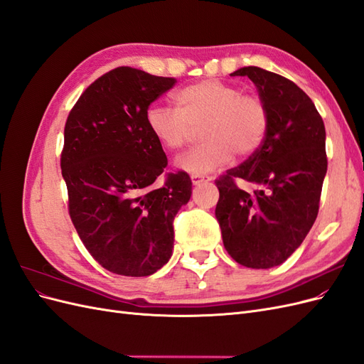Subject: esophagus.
Listing matches in <instances>:
<instances>
[{
  "instance_id": "1",
  "label": "esophagus",
  "mask_w": 364,
  "mask_h": 364,
  "mask_svg": "<svg viewBox=\"0 0 364 364\" xmlns=\"http://www.w3.org/2000/svg\"><path fill=\"white\" fill-rule=\"evenodd\" d=\"M208 181H213V178H209V176H191L193 185H200V183L208 182Z\"/></svg>"
}]
</instances>
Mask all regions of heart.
Returning <instances> with one entry per match:
<instances>
[{"instance_id": "obj_1", "label": "heart", "mask_w": 364, "mask_h": 364, "mask_svg": "<svg viewBox=\"0 0 364 364\" xmlns=\"http://www.w3.org/2000/svg\"><path fill=\"white\" fill-rule=\"evenodd\" d=\"M174 107L153 103L146 111L151 136L167 151L181 150L200 127L202 144L179 159L178 165L193 176L223 167L234 153L247 158L258 151L267 136L269 112L257 97L220 80L185 86L173 95Z\"/></svg>"}]
</instances>
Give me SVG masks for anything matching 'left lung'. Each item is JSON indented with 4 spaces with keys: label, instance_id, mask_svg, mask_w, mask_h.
Returning <instances> with one entry per match:
<instances>
[{
    "label": "left lung",
    "instance_id": "1",
    "mask_svg": "<svg viewBox=\"0 0 364 364\" xmlns=\"http://www.w3.org/2000/svg\"><path fill=\"white\" fill-rule=\"evenodd\" d=\"M230 75H246L257 86L269 130L258 151L215 181V217L230 257L270 269L302 245L317 217L328 167L325 126L311 98L285 77L258 67ZM245 183L256 190L240 189Z\"/></svg>",
    "mask_w": 364,
    "mask_h": 364
}]
</instances>
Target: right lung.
Segmentation results:
<instances>
[{
  "instance_id": "obj_1",
  "label": "right lung",
  "mask_w": 364,
  "mask_h": 364,
  "mask_svg": "<svg viewBox=\"0 0 364 364\" xmlns=\"http://www.w3.org/2000/svg\"><path fill=\"white\" fill-rule=\"evenodd\" d=\"M176 83L119 67L97 79L65 124L60 158L70 215L85 247L106 270L149 277L173 253V220L191 197L190 176L155 181L167 156L146 124V111Z\"/></svg>"
}]
</instances>
